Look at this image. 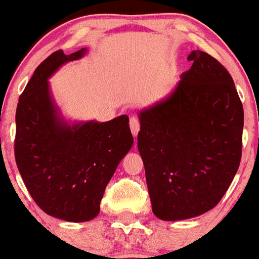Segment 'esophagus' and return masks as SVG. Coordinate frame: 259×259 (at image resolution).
I'll use <instances>...</instances> for the list:
<instances>
[{"mask_svg":"<svg viewBox=\"0 0 259 259\" xmlns=\"http://www.w3.org/2000/svg\"><path fill=\"white\" fill-rule=\"evenodd\" d=\"M130 127H131V132H132L133 137H137L138 132H140V122H138V119L136 118V117H132V118L130 119Z\"/></svg>","mask_w":259,"mask_h":259,"instance_id":"34e87169","label":"esophagus"}]
</instances>
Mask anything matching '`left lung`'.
<instances>
[{
	"instance_id": "left-lung-1",
	"label": "left lung",
	"mask_w": 259,
	"mask_h": 259,
	"mask_svg": "<svg viewBox=\"0 0 259 259\" xmlns=\"http://www.w3.org/2000/svg\"><path fill=\"white\" fill-rule=\"evenodd\" d=\"M193 65L162 101L138 112L137 147L152 211L165 222L213 209L242 156L244 113L234 81L213 56L193 50Z\"/></svg>"
}]
</instances>
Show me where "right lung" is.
I'll use <instances>...</instances> for the list:
<instances>
[{
	"instance_id": "1",
	"label": "right lung",
	"mask_w": 259,
	"mask_h": 259,
	"mask_svg": "<svg viewBox=\"0 0 259 259\" xmlns=\"http://www.w3.org/2000/svg\"><path fill=\"white\" fill-rule=\"evenodd\" d=\"M87 53L88 48L51 54L34 71L16 109L15 157L22 180L41 210L71 223L98 215L107 184L133 145L126 114L108 122L70 121L56 104L49 79Z\"/></svg>"
}]
</instances>
